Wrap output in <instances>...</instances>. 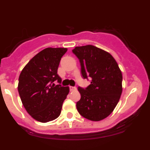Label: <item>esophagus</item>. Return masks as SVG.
Returning <instances> with one entry per match:
<instances>
[{
  "label": "esophagus",
  "instance_id": "1",
  "mask_svg": "<svg viewBox=\"0 0 150 150\" xmlns=\"http://www.w3.org/2000/svg\"><path fill=\"white\" fill-rule=\"evenodd\" d=\"M69 88H70V92H73V91L76 90V87H73V86H70Z\"/></svg>",
  "mask_w": 150,
  "mask_h": 150
}]
</instances>
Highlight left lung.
<instances>
[{
  "label": "left lung",
  "mask_w": 150,
  "mask_h": 150,
  "mask_svg": "<svg viewBox=\"0 0 150 150\" xmlns=\"http://www.w3.org/2000/svg\"><path fill=\"white\" fill-rule=\"evenodd\" d=\"M73 53L80 60L84 78H92L87 88L78 87L81 99L76 104L82 116L99 121L109 116L119 101L122 73L114 58L107 51L92 45L76 46Z\"/></svg>",
  "instance_id": "8db88e82"
}]
</instances>
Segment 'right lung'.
<instances>
[{"mask_svg":"<svg viewBox=\"0 0 150 150\" xmlns=\"http://www.w3.org/2000/svg\"><path fill=\"white\" fill-rule=\"evenodd\" d=\"M66 48H46L34 56L19 77L18 92L24 107L34 119L42 123L60 116L69 87L55 85L61 78L57 74Z\"/></svg>","mask_w":150,"mask_h":150,"instance_id":"obj_1","label":"right lung"}]
</instances>
